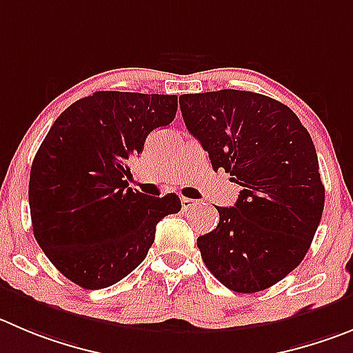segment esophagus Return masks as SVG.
<instances>
[{
    "instance_id": "34e87169",
    "label": "esophagus",
    "mask_w": 353,
    "mask_h": 353,
    "mask_svg": "<svg viewBox=\"0 0 353 353\" xmlns=\"http://www.w3.org/2000/svg\"><path fill=\"white\" fill-rule=\"evenodd\" d=\"M195 205H196V200L186 199V196H183V199H181V207H183V210H190V209H193Z\"/></svg>"
}]
</instances>
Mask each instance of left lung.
Returning a JSON list of instances; mask_svg holds the SVG:
<instances>
[{"label":"left lung","mask_w":353,"mask_h":353,"mask_svg":"<svg viewBox=\"0 0 353 353\" xmlns=\"http://www.w3.org/2000/svg\"><path fill=\"white\" fill-rule=\"evenodd\" d=\"M179 104L212 169L242 186L196 240L203 263L232 291H265L303 261L321 223L325 192L310 134L285 104L254 92L184 94Z\"/></svg>","instance_id":"8db88e82"}]
</instances>
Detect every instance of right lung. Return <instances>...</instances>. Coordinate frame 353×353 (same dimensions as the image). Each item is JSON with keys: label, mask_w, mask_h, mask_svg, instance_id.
Instances as JSON below:
<instances>
[{"label": "right lung", "mask_w": 353, "mask_h": 353, "mask_svg": "<svg viewBox=\"0 0 353 353\" xmlns=\"http://www.w3.org/2000/svg\"><path fill=\"white\" fill-rule=\"evenodd\" d=\"M176 111V95L95 92L62 111L43 139L29 177L32 232L80 288L120 282L146 258L157 223L181 210L174 193L148 196L125 181L128 160Z\"/></svg>", "instance_id": "1"}]
</instances>
